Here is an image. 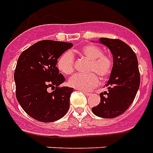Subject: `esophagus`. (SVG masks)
<instances>
[{"instance_id": "obj_1", "label": "esophagus", "mask_w": 153, "mask_h": 153, "mask_svg": "<svg viewBox=\"0 0 153 153\" xmlns=\"http://www.w3.org/2000/svg\"><path fill=\"white\" fill-rule=\"evenodd\" d=\"M84 93V95H86V96H91V93H90V92H88V91H83Z\"/></svg>"}]
</instances>
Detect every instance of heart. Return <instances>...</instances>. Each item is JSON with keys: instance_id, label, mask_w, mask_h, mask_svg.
<instances>
[{"instance_id": "obj_1", "label": "heart", "mask_w": 153, "mask_h": 153, "mask_svg": "<svg viewBox=\"0 0 153 153\" xmlns=\"http://www.w3.org/2000/svg\"><path fill=\"white\" fill-rule=\"evenodd\" d=\"M78 52L82 56L90 60L88 72L96 73L100 79L104 80L111 74L113 62L108 55L103 54L102 50L93 44H88L79 49ZM57 68L65 75H70L74 71V57L72 52L66 51L57 61ZM99 84L97 76L93 73L86 75L76 74L68 81L72 88L83 91H88L94 88Z\"/></svg>"}]
</instances>
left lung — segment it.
<instances>
[{
    "instance_id": "8db88e82",
    "label": "left lung",
    "mask_w": 153,
    "mask_h": 153,
    "mask_svg": "<svg viewBox=\"0 0 153 153\" xmlns=\"http://www.w3.org/2000/svg\"><path fill=\"white\" fill-rule=\"evenodd\" d=\"M113 55V67L106 87L108 91L100 94V102L92 107L94 114L103 118H113L126 111L135 99L140 86L137 58L126 42L119 39L100 38Z\"/></svg>"
}]
</instances>
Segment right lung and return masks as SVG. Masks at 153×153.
Segmentation results:
<instances>
[{
    "instance_id": "right-lung-1",
    "label": "right lung",
    "mask_w": 153,
    "mask_h": 153,
    "mask_svg": "<svg viewBox=\"0 0 153 153\" xmlns=\"http://www.w3.org/2000/svg\"><path fill=\"white\" fill-rule=\"evenodd\" d=\"M73 43L53 40L36 42L18 58L14 73L18 102L28 115L52 123L65 115L73 88H59L65 78L56 66L57 59ZM51 87L54 91L49 93Z\"/></svg>"
}]
</instances>
